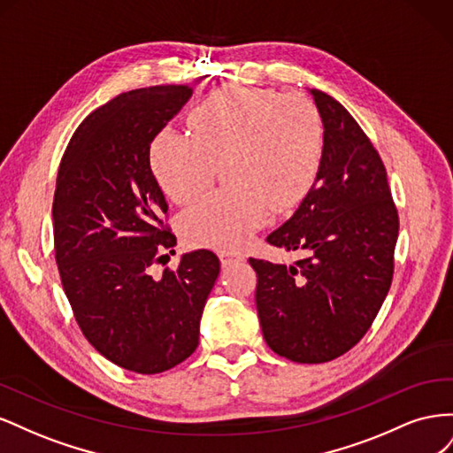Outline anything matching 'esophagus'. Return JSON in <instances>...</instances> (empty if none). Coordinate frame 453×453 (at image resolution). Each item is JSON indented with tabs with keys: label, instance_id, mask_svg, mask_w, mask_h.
<instances>
[{
	"label": "esophagus",
	"instance_id": "obj_1",
	"mask_svg": "<svg viewBox=\"0 0 453 453\" xmlns=\"http://www.w3.org/2000/svg\"><path fill=\"white\" fill-rule=\"evenodd\" d=\"M219 258H221L223 266H228L234 263H242V260H245V255L240 251H223L221 255H219Z\"/></svg>",
	"mask_w": 453,
	"mask_h": 453
}]
</instances>
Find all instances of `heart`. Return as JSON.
<instances>
[{
    "mask_svg": "<svg viewBox=\"0 0 453 453\" xmlns=\"http://www.w3.org/2000/svg\"><path fill=\"white\" fill-rule=\"evenodd\" d=\"M188 127L193 134L160 130L149 160L160 188L177 203L205 193L223 164L228 187L181 215V234L193 245L242 248L272 210H295L321 168L323 119L303 94L223 87L193 109Z\"/></svg>",
    "mask_w": 453,
    "mask_h": 453,
    "instance_id": "1",
    "label": "heart"
}]
</instances>
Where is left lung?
I'll list each match as a JSON object with an SVG mask.
<instances>
[{"mask_svg": "<svg viewBox=\"0 0 453 453\" xmlns=\"http://www.w3.org/2000/svg\"><path fill=\"white\" fill-rule=\"evenodd\" d=\"M325 127L318 177L266 242L306 257L291 266L250 258L266 344L295 363H326L366 334L395 270L399 211L376 147L348 109L311 88Z\"/></svg>", "mask_w": 453, "mask_h": 453, "instance_id": "1", "label": "left lung"}]
</instances>
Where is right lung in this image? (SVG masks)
I'll return each mask as SVG.
<instances>
[{
  "label": "right lung",
  "mask_w": 453,
  "mask_h": 453,
  "mask_svg": "<svg viewBox=\"0 0 453 453\" xmlns=\"http://www.w3.org/2000/svg\"><path fill=\"white\" fill-rule=\"evenodd\" d=\"M190 94L149 87L96 109L67 143L54 188V258L75 321L94 349L130 372H164L196 349L221 270L213 251L198 250L150 273L175 236L149 147Z\"/></svg>",
  "instance_id": "add662e5"
}]
</instances>
